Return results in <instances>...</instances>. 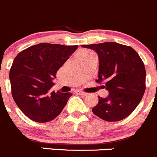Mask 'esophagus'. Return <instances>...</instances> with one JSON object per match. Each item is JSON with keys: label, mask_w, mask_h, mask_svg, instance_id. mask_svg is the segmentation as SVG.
<instances>
[{"label": "esophagus", "mask_w": 157, "mask_h": 157, "mask_svg": "<svg viewBox=\"0 0 157 157\" xmlns=\"http://www.w3.org/2000/svg\"><path fill=\"white\" fill-rule=\"evenodd\" d=\"M76 93L78 94V95H82V96H85V95H87V93H86V92H82V91H76Z\"/></svg>", "instance_id": "1"}]
</instances>
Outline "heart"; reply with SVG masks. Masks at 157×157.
I'll return each instance as SVG.
<instances>
[{
	"label": "heart",
	"mask_w": 157,
	"mask_h": 157,
	"mask_svg": "<svg viewBox=\"0 0 157 157\" xmlns=\"http://www.w3.org/2000/svg\"><path fill=\"white\" fill-rule=\"evenodd\" d=\"M94 55L91 51L86 50V49H82V50H79L76 54V58L78 61H82L83 59H86L87 58L90 57L91 55Z\"/></svg>",
	"instance_id": "heart-1"
}]
</instances>
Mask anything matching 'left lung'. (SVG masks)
<instances>
[{"label": "left lung", "mask_w": 157, "mask_h": 157, "mask_svg": "<svg viewBox=\"0 0 157 157\" xmlns=\"http://www.w3.org/2000/svg\"><path fill=\"white\" fill-rule=\"evenodd\" d=\"M98 56V78L109 92L106 98L98 97L92 112L108 122L129 116L141 101L146 90V69L141 58L132 48L116 42L83 44Z\"/></svg>", "instance_id": "1"}]
</instances>
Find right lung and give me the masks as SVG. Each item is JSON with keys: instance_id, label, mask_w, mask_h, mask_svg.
Returning a JSON list of instances; mask_svg holds the SVG:
<instances>
[{"instance_id": "right-lung-1", "label": "right lung", "mask_w": 157, "mask_h": 157, "mask_svg": "<svg viewBox=\"0 0 157 157\" xmlns=\"http://www.w3.org/2000/svg\"><path fill=\"white\" fill-rule=\"evenodd\" d=\"M78 48L41 43L25 49L15 57L9 73L12 96L31 120H52L66 105L71 93L52 92L51 89L58 70Z\"/></svg>"}]
</instances>
